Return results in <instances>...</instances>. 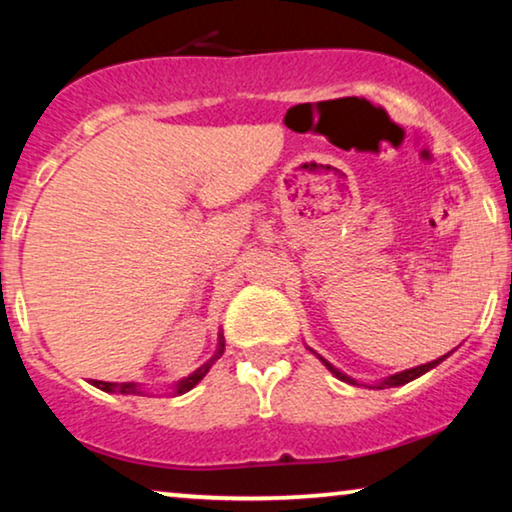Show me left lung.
Wrapping results in <instances>:
<instances>
[{"mask_svg":"<svg viewBox=\"0 0 512 512\" xmlns=\"http://www.w3.org/2000/svg\"><path fill=\"white\" fill-rule=\"evenodd\" d=\"M447 356L450 354H445V356H440V359H436V361H429V363H424V366H417V368H410V370H403V373H396V375H391V377H384L382 382H377V384H373V387L370 389H389V387H401V384H408V382H412L415 380V377H419V375H424V373H429L431 368H436L440 361H445ZM321 359V356H319ZM324 361V366L331 370V373L338 377V380H342V382H349V384H356V380H352V377H347L345 373H340L338 368H333L331 363H328L326 359H321Z\"/></svg>","mask_w":512,"mask_h":512,"instance_id":"1","label":"left lung"}]
</instances>
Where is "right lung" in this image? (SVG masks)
I'll return each instance as SVG.
<instances>
[{"label":"right lung","mask_w":512,"mask_h":512,"mask_svg":"<svg viewBox=\"0 0 512 512\" xmlns=\"http://www.w3.org/2000/svg\"><path fill=\"white\" fill-rule=\"evenodd\" d=\"M223 354V335H219V349H216V354L209 359L207 363H202V366L198 370H193L191 375L184 377V380H179L177 384H174V394H186V391H191L195 384H198L202 377H205L209 373V368H212V363L219 359V356ZM93 387L102 389V391H109V394H132V396H142L144 391L139 384L135 382H102V380H93Z\"/></svg>","instance_id":"1"}]
</instances>
